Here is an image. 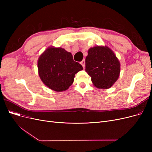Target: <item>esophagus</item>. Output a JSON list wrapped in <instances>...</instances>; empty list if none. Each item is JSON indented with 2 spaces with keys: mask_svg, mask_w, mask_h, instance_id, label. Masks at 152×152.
I'll return each mask as SVG.
<instances>
[{
  "mask_svg": "<svg viewBox=\"0 0 152 152\" xmlns=\"http://www.w3.org/2000/svg\"><path fill=\"white\" fill-rule=\"evenodd\" d=\"M80 64L82 65V66H83V68H85V66H86V62H85L84 59V60H82V61L80 62Z\"/></svg>",
  "mask_w": 152,
  "mask_h": 152,
  "instance_id": "1",
  "label": "esophagus"
}]
</instances>
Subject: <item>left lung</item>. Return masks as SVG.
Instances as JSON below:
<instances>
[{
	"label": "left lung",
	"mask_w": 152,
	"mask_h": 152,
	"mask_svg": "<svg viewBox=\"0 0 152 152\" xmlns=\"http://www.w3.org/2000/svg\"><path fill=\"white\" fill-rule=\"evenodd\" d=\"M86 72L98 89H109L120 75L121 63L113 50L108 46L91 48L86 58Z\"/></svg>",
	"instance_id": "1"
}]
</instances>
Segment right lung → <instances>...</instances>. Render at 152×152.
<instances>
[{"label": "right lung", "instance_id": "1", "mask_svg": "<svg viewBox=\"0 0 152 152\" xmlns=\"http://www.w3.org/2000/svg\"><path fill=\"white\" fill-rule=\"evenodd\" d=\"M37 66L41 80L56 92L67 90L74 81L75 75L83 70L80 64L73 61L72 53L53 46L47 48L40 55Z\"/></svg>", "mask_w": 152, "mask_h": 152}]
</instances>
